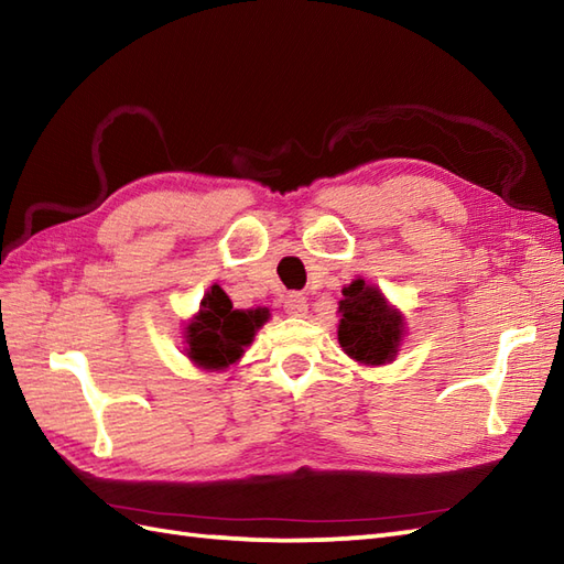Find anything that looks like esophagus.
<instances>
[{"mask_svg":"<svg viewBox=\"0 0 564 564\" xmlns=\"http://www.w3.org/2000/svg\"><path fill=\"white\" fill-rule=\"evenodd\" d=\"M283 310L291 316H302L307 312V297L302 293H288L285 302H283Z\"/></svg>","mask_w":564,"mask_h":564,"instance_id":"esophagus-1","label":"esophagus"}]
</instances>
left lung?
<instances>
[{"label": "left lung", "instance_id": "1", "mask_svg": "<svg viewBox=\"0 0 564 564\" xmlns=\"http://www.w3.org/2000/svg\"><path fill=\"white\" fill-rule=\"evenodd\" d=\"M340 300V348L362 365H386L398 352L402 338L400 314L388 307V302L373 285L362 279L343 288Z\"/></svg>", "mask_w": 564, "mask_h": 564}]
</instances>
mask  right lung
<instances>
[{
    "instance_id": "obj_1",
    "label": "right lung",
    "mask_w": 564,
    "mask_h": 564,
    "mask_svg": "<svg viewBox=\"0 0 564 564\" xmlns=\"http://www.w3.org/2000/svg\"><path fill=\"white\" fill-rule=\"evenodd\" d=\"M267 319V310H234L228 295L219 285H214L202 300L197 319L187 326V355L207 369L234 365L245 345L252 343L254 330Z\"/></svg>"
}]
</instances>
